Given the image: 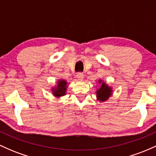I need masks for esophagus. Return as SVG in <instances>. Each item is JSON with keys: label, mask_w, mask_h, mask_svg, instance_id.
<instances>
[{"label": "esophagus", "mask_w": 156, "mask_h": 156, "mask_svg": "<svg viewBox=\"0 0 156 156\" xmlns=\"http://www.w3.org/2000/svg\"><path fill=\"white\" fill-rule=\"evenodd\" d=\"M83 78H84V75L83 74V73H79L76 75V78L78 80H82L83 79Z\"/></svg>", "instance_id": "obj_1"}]
</instances>
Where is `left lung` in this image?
Here are the masks:
<instances>
[{
    "mask_svg": "<svg viewBox=\"0 0 156 156\" xmlns=\"http://www.w3.org/2000/svg\"><path fill=\"white\" fill-rule=\"evenodd\" d=\"M98 83L101 84V87L97 89L96 97L97 100L100 102H104L108 101V98L112 95L113 90L111 87L105 83V81L100 79L98 80Z\"/></svg>",
    "mask_w": 156,
    "mask_h": 156,
    "instance_id": "1",
    "label": "left lung"
}]
</instances>
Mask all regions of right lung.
Here are the masks:
<instances>
[{"instance_id":"add662e5","label":"right lung","mask_w":156,"mask_h":156,"mask_svg":"<svg viewBox=\"0 0 156 156\" xmlns=\"http://www.w3.org/2000/svg\"><path fill=\"white\" fill-rule=\"evenodd\" d=\"M67 88V82L64 79L58 80L57 84L51 89L53 94L55 98H60L66 94Z\"/></svg>"}]
</instances>
